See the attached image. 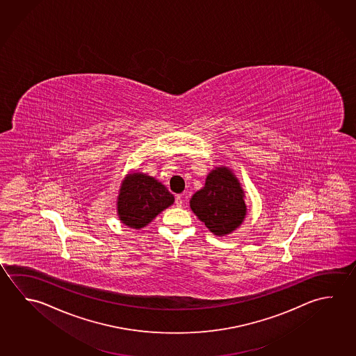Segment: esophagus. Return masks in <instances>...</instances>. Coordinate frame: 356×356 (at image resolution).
Listing matches in <instances>:
<instances>
[{
    "label": "esophagus",
    "mask_w": 356,
    "mask_h": 356,
    "mask_svg": "<svg viewBox=\"0 0 356 356\" xmlns=\"http://www.w3.org/2000/svg\"><path fill=\"white\" fill-rule=\"evenodd\" d=\"M184 195H177L175 197V204L176 206H179V207H181L182 206V204H184Z\"/></svg>",
    "instance_id": "34e87169"
}]
</instances>
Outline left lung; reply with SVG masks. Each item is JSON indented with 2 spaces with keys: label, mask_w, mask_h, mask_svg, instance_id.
Here are the masks:
<instances>
[{
  "label": "left lung",
  "mask_w": 356,
  "mask_h": 356,
  "mask_svg": "<svg viewBox=\"0 0 356 356\" xmlns=\"http://www.w3.org/2000/svg\"><path fill=\"white\" fill-rule=\"evenodd\" d=\"M243 196L236 176L220 166L207 175L205 186L193 193L190 207L209 230L224 236L243 224L246 215Z\"/></svg>",
  "instance_id": "8db88e82"
}]
</instances>
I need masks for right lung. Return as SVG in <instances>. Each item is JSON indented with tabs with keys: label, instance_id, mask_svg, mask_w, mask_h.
<instances>
[{
	"label": "right lung",
	"instance_id": "right-lung-1",
	"mask_svg": "<svg viewBox=\"0 0 356 356\" xmlns=\"http://www.w3.org/2000/svg\"><path fill=\"white\" fill-rule=\"evenodd\" d=\"M174 201V195L155 177L132 172L126 176L120 187L118 213L122 224L141 229Z\"/></svg>",
	"mask_w": 356,
	"mask_h": 356
}]
</instances>
